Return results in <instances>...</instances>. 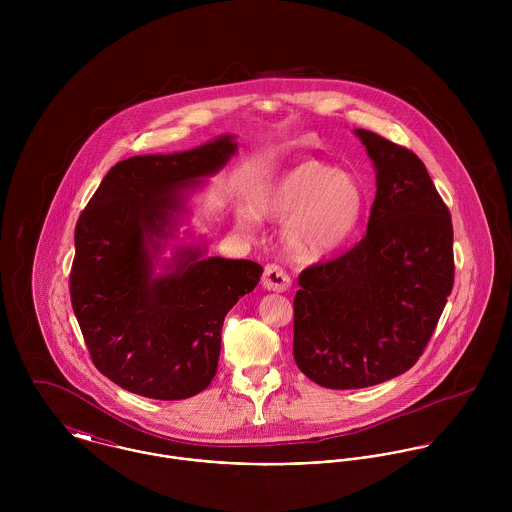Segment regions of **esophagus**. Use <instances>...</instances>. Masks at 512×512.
<instances>
[{"mask_svg": "<svg viewBox=\"0 0 512 512\" xmlns=\"http://www.w3.org/2000/svg\"><path fill=\"white\" fill-rule=\"evenodd\" d=\"M262 286L270 292H288L292 286V280L278 264H268L262 276Z\"/></svg>", "mask_w": 512, "mask_h": 512, "instance_id": "1", "label": "esophagus"}]
</instances>
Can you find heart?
I'll return each instance as SVG.
<instances>
[{"label":"heart","instance_id":"b5f03b06","mask_svg":"<svg viewBox=\"0 0 512 512\" xmlns=\"http://www.w3.org/2000/svg\"><path fill=\"white\" fill-rule=\"evenodd\" d=\"M365 215L359 181L319 159H301L272 179L254 205H240L236 226L250 230L262 217L283 219L286 254L303 264L319 262L343 250Z\"/></svg>","mask_w":512,"mask_h":512}]
</instances>
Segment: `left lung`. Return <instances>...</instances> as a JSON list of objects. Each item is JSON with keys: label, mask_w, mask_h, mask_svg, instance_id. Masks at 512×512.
<instances>
[{"label": "left lung", "mask_w": 512, "mask_h": 512, "mask_svg": "<svg viewBox=\"0 0 512 512\" xmlns=\"http://www.w3.org/2000/svg\"><path fill=\"white\" fill-rule=\"evenodd\" d=\"M376 171L366 236L301 272L293 359L333 390L386 382L416 365L453 288V226L416 153L355 130Z\"/></svg>", "instance_id": "left-lung-1"}]
</instances>
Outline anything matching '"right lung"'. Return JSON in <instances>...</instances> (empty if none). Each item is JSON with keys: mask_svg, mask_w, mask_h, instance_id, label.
<instances>
[{"mask_svg": "<svg viewBox=\"0 0 512 512\" xmlns=\"http://www.w3.org/2000/svg\"><path fill=\"white\" fill-rule=\"evenodd\" d=\"M234 138L116 163L76 222L74 315L94 366L128 392L183 400L205 390L226 313L260 282V264L207 256V242L177 236L191 195L236 153Z\"/></svg>", "mask_w": 512, "mask_h": 512, "instance_id": "obj_1", "label": "right lung"}]
</instances>
